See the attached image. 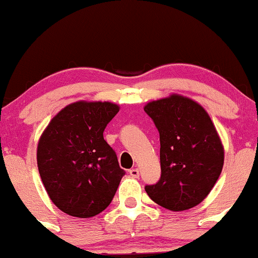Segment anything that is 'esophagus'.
Listing matches in <instances>:
<instances>
[{
	"label": "esophagus",
	"mask_w": 258,
	"mask_h": 258,
	"mask_svg": "<svg viewBox=\"0 0 258 258\" xmlns=\"http://www.w3.org/2000/svg\"><path fill=\"white\" fill-rule=\"evenodd\" d=\"M128 172L132 177H135V178H138V177H139V170H138V168H131Z\"/></svg>",
	"instance_id": "obj_1"
}]
</instances>
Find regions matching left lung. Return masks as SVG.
Listing matches in <instances>:
<instances>
[{
  "mask_svg": "<svg viewBox=\"0 0 258 258\" xmlns=\"http://www.w3.org/2000/svg\"><path fill=\"white\" fill-rule=\"evenodd\" d=\"M144 111L160 135L161 177L146 185L149 198L172 211H184L209 195L222 172L224 152L203 106L172 94L150 102Z\"/></svg>",
  "mask_w": 258,
  "mask_h": 258,
  "instance_id": "8db88e82",
  "label": "left lung"
}]
</instances>
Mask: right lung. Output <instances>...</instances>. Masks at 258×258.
Masks as SVG:
<instances>
[{"label": "right lung", "instance_id": "1", "mask_svg": "<svg viewBox=\"0 0 258 258\" xmlns=\"http://www.w3.org/2000/svg\"><path fill=\"white\" fill-rule=\"evenodd\" d=\"M119 111L109 102H78L53 117L41 136L37 166L54 205L74 217L100 214L111 203L125 171L103 137Z\"/></svg>", "mask_w": 258, "mask_h": 258}]
</instances>
